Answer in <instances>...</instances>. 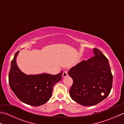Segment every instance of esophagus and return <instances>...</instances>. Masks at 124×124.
<instances>
[{
    "label": "esophagus",
    "instance_id": "esophagus-1",
    "mask_svg": "<svg viewBox=\"0 0 124 124\" xmlns=\"http://www.w3.org/2000/svg\"><path fill=\"white\" fill-rule=\"evenodd\" d=\"M68 76V71H64L63 72V74H62V77H67V76Z\"/></svg>",
    "mask_w": 124,
    "mask_h": 124
}]
</instances>
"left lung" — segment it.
Segmentation results:
<instances>
[{"label": "left lung", "mask_w": 124, "mask_h": 124, "mask_svg": "<svg viewBox=\"0 0 124 124\" xmlns=\"http://www.w3.org/2000/svg\"><path fill=\"white\" fill-rule=\"evenodd\" d=\"M93 49L94 56L82 61L68 72L73 79L70 96L84 106H94L102 101L109 95L112 86L108 60L99 49Z\"/></svg>", "instance_id": "left-lung-1"}]
</instances>
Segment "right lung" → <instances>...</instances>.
Instances as JSON below:
<instances>
[{"label":"right lung","mask_w":124,"mask_h":124,"mask_svg":"<svg viewBox=\"0 0 124 124\" xmlns=\"http://www.w3.org/2000/svg\"><path fill=\"white\" fill-rule=\"evenodd\" d=\"M16 53L11 62L8 75L10 87L17 98L22 102L32 106H39L51 98L53 86L61 80L62 71L56 75L43 73L27 75L17 67Z\"/></svg>","instance_id":"add662e5"}]
</instances>
